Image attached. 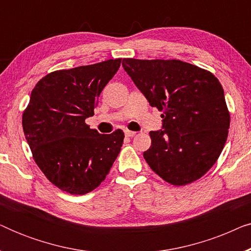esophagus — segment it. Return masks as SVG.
Instances as JSON below:
<instances>
[{
	"mask_svg": "<svg viewBox=\"0 0 251 251\" xmlns=\"http://www.w3.org/2000/svg\"><path fill=\"white\" fill-rule=\"evenodd\" d=\"M125 135L126 137H133V136H136V132L135 131H130V130H125Z\"/></svg>",
	"mask_w": 251,
	"mask_h": 251,
	"instance_id": "34e87169",
	"label": "esophagus"
}]
</instances>
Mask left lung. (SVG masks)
Returning a JSON list of instances; mask_svg holds the SVG:
<instances>
[{
  "label": "left lung",
  "mask_w": 251,
  "mask_h": 251,
  "mask_svg": "<svg viewBox=\"0 0 251 251\" xmlns=\"http://www.w3.org/2000/svg\"><path fill=\"white\" fill-rule=\"evenodd\" d=\"M122 66L152 107L162 111V129L151 131L144 159L168 183L201 178L221 155L229 113L224 90L210 72L181 60L126 58Z\"/></svg>",
  "instance_id": "obj_1"
}]
</instances>
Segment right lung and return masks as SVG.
Here are the masks:
<instances>
[{
    "label": "right lung",
    "instance_id": "add662e5",
    "mask_svg": "<svg viewBox=\"0 0 251 251\" xmlns=\"http://www.w3.org/2000/svg\"><path fill=\"white\" fill-rule=\"evenodd\" d=\"M121 58L56 71L32 90L23 129L33 157L53 185L82 195L98 187L121 151L125 133L100 135L85 125Z\"/></svg>",
    "mask_w": 251,
    "mask_h": 251
}]
</instances>
